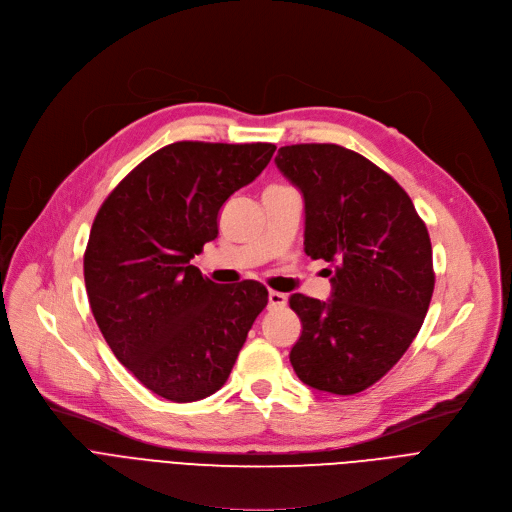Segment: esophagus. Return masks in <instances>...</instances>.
<instances>
[{
	"mask_svg": "<svg viewBox=\"0 0 512 512\" xmlns=\"http://www.w3.org/2000/svg\"><path fill=\"white\" fill-rule=\"evenodd\" d=\"M268 305L270 307H285L287 305V295L279 291H270L268 293Z\"/></svg>",
	"mask_w": 512,
	"mask_h": 512,
	"instance_id": "obj_1",
	"label": "esophagus"
}]
</instances>
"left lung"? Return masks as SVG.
<instances>
[{"instance_id": "obj_1", "label": "left lung", "mask_w": 512, "mask_h": 512, "mask_svg": "<svg viewBox=\"0 0 512 512\" xmlns=\"http://www.w3.org/2000/svg\"><path fill=\"white\" fill-rule=\"evenodd\" d=\"M274 162L303 194L305 254L334 266L328 301L289 299L303 326L289 359L305 385L352 396L402 359L424 322L428 231L406 190L357 151L299 143Z\"/></svg>"}]
</instances>
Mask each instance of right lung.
I'll return each mask as SVG.
<instances>
[{
	"mask_svg": "<svg viewBox=\"0 0 512 512\" xmlns=\"http://www.w3.org/2000/svg\"><path fill=\"white\" fill-rule=\"evenodd\" d=\"M272 143L178 141L143 160L102 203L84 254L94 320L119 359L170 402L227 381L268 291L217 285L192 266L217 238L229 196L270 162Z\"/></svg>",
	"mask_w": 512,
	"mask_h": 512,
	"instance_id": "right-lung-1",
	"label": "right lung"
}]
</instances>
